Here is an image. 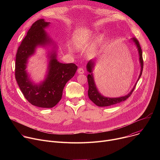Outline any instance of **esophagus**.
Here are the masks:
<instances>
[{
	"instance_id": "esophagus-1",
	"label": "esophagus",
	"mask_w": 160,
	"mask_h": 160,
	"mask_svg": "<svg viewBox=\"0 0 160 160\" xmlns=\"http://www.w3.org/2000/svg\"><path fill=\"white\" fill-rule=\"evenodd\" d=\"M78 73L79 74H83L84 73V70L82 68H79L78 69Z\"/></svg>"
}]
</instances>
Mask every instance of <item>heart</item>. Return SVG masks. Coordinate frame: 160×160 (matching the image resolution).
I'll use <instances>...</instances> for the list:
<instances>
[{
	"mask_svg": "<svg viewBox=\"0 0 160 160\" xmlns=\"http://www.w3.org/2000/svg\"><path fill=\"white\" fill-rule=\"evenodd\" d=\"M92 37H93V35L91 33H88V34L84 35L82 38H81V39L79 42L80 45H82V46H85V45H87L88 43V42H90V40L92 39ZM102 37L101 35H99L97 38V43H99L102 42Z\"/></svg>",
	"mask_w": 160,
	"mask_h": 160,
	"instance_id": "heart-1",
	"label": "heart"
}]
</instances>
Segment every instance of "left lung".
<instances>
[{
    "instance_id": "obj_1",
    "label": "left lung",
    "mask_w": 160,
    "mask_h": 160,
    "mask_svg": "<svg viewBox=\"0 0 160 160\" xmlns=\"http://www.w3.org/2000/svg\"><path fill=\"white\" fill-rule=\"evenodd\" d=\"M132 40L135 42V45H137V48L138 49V52L139 54V61L141 63V73L139 77L138 80L141 77L142 73V70H143V66H144V61H143V58H142V49L141 48V45L139 44V42L138 40L136 38L133 37L132 38ZM94 61H89L87 63V71L89 73L92 72V69L94 67ZM87 80H88V96L89 99L92 101L95 104H96L98 106L100 107H104V106H112L114 104H117L118 103L122 102L124 101H125L127 99H128L132 94L133 91L135 87L136 84L133 87V89L131 90V92L127 94L125 96L123 97H120V98H106L103 96H102L96 88V86L94 83V78L92 74H88L87 75Z\"/></svg>"
}]
</instances>
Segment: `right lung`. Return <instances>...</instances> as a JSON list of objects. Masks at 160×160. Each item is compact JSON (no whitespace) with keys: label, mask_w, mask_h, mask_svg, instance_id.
Returning <instances> with one entry per match:
<instances>
[{"label":"right lung","mask_w":160,"mask_h":160,"mask_svg":"<svg viewBox=\"0 0 160 160\" xmlns=\"http://www.w3.org/2000/svg\"><path fill=\"white\" fill-rule=\"evenodd\" d=\"M49 24L43 19L33 23L18 48L15 64V78L22 94L32 105L45 108H52L59 102L66 83L75 75L78 68L74 63L58 62L54 52L50 56L49 72L45 80L39 85L30 80L25 70L28 58L34 53L37 45L50 42L43 30Z\"/></svg>","instance_id":"obj_1"}]
</instances>
